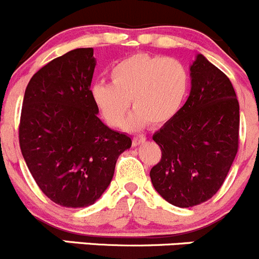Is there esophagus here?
I'll return each instance as SVG.
<instances>
[{
	"mask_svg": "<svg viewBox=\"0 0 259 259\" xmlns=\"http://www.w3.org/2000/svg\"><path fill=\"white\" fill-rule=\"evenodd\" d=\"M146 141V137L143 135H138V136H135V137L132 138V143L133 146H138V145H142L143 142Z\"/></svg>",
	"mask_w": 259,
	"mask_h": 259,
	"instance_id": "34e87169",
	"label": "esophagus"
}]
</instances>
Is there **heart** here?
<instances>
[{
	"instance_id": "1",
	"label": "heart",
	"mask_w": 259,
	"mask_h": 259,
	"mask_svg": "<svg viewBox=\"0 0 259 259\" xmlns=\"http://www.w3.org/2000/svg\"><path fill=\"white\" fill-rule=\"evenodd\" d=\"M111 83L93 84L92 98L104 121L112 127L123 122L130 107H135L124 122L127 130H137L150 122L160 126L176 116L189 89V73L178 59L137 54L117 63L111 70Z\"/></svg>"
}]
</instances>
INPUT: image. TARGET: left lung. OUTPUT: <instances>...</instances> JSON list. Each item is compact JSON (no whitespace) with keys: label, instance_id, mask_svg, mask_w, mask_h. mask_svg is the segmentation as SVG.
Here are the masks:
<instances>
[{"label":"left lung","instance_id":"obj_1","mask_svg":"<svg viewBox=\"0 0 259 259\" xmlns=\"http://www.w3.org/2000/svg\"><path fill=\"white\" fill-rule=\"evenodd\" d=\"M190 76L188 101L152 137L162 156L151 168V181L179 208L215 195L239 143V103L229 78L201 54L190 66Z\"/></svg>","mask_w":259,"mask_h":259}]
</instances>
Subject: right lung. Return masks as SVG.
<instances>
[{"label":"right lung","mask_w":259,"mask_h":259,"mask_svg":"<svg viewBox=\"0 0 259 259\" xmlns=\"http://www.w3.org/2000/svg\"><path fill=\"white\" fill-rule=\"evenodd\" d=\"M93 49L71 50L44 65L26 87L19 126L22 156L40 190L55 204L84 208L111 184L127 135L98 118L91 84Z\"/></svg>","instance_id":"right-lung-1"}]
</instances>
